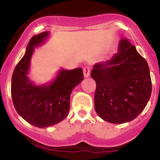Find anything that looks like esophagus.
<instances>
[{
  "mask_svg": "<svg viewBox=\"0 0 160 160\" xmlns=\"http://www.w3.org/2000/svg\"><path fill=\"white\" fill-rule=\"evenodd\" d=\"M90 66H85L83 68V74H84V77L87 78L90 76Z\"/></svg>",
  "mask_w": 160,
  "mask_h": 160,
  "instance_id": "34e87169",
  "label": "esophagus"
}]
</instances>
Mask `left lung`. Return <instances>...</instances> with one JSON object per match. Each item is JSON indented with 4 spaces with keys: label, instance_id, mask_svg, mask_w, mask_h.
Returning <instances> with one entry per match:
<instances>
[{
    "label": "left lung",
    "instance_id": "obj_1",
    "mask_svg": "<svg viewBox=\"0 0 160 160\" xmlns=\"http://www.w3.org/2000/svg\"><path fill=\"white\" fill-rule=\"evenodd\" d=\"M91 77L96 82L94 109L107 122L124 123L135 119L151 97L148 62L127 38L120 41L118 53L111 59L94 65Z\"/></svg>",
    "mask_w": 160,
    "mask_h": 160
}]
</instances>
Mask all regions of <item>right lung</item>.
Returning <instances> with one entry per match:
<instances>
[{"instance_id": "obj_1", "label": "right lung", "mask_w": 160, "mask_h": 160, "mask_svg": "<svg viewBox=\"0 0 160 160\" xmlns=\"http://www.w3.org/2000/svg\"><path fill=\"white\" fill-rule=\"evenodd\" d=\"M49 35L48 32L33 36L28 43L26 52L18 63L12 77L11 94L18 114L37 128H46L62 121L69 114L72 90L82 81L81 68L61 70L49 86L37 87L27 77L33 48Z\"/></svg>"}]
</instances>
